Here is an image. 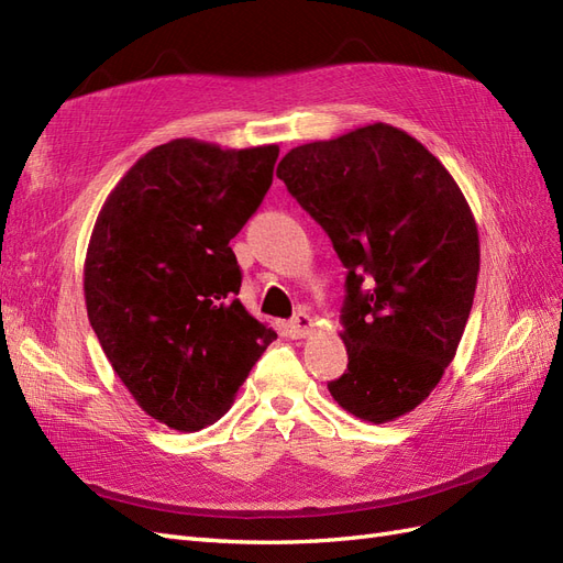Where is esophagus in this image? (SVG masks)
Instances as JSON below:
<instances>
[{
  "instance_id": "obj_1",
  "label": "esophagus",
  "mask_w": 563,
  "mask_h": 563,
  "mask_svg": "<svg viewBox=\"0 0 563 563\" xmlns=\"http://www.w3.org/2000/svg\"><path fill=\"white\" fill-rule=\"evenodd\" d=\"M312 327H314V319L308 312H298L291 321H288L286 331L291 338H305L312 331Z\"/></svg>"
}]
</instances>
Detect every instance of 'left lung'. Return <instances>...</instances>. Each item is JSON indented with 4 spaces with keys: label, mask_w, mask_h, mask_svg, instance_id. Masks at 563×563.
Returning <instances> with one entry per match:
<instances>
[{
    "label": "left lung",
    "mask_w": 563,
    "mask_h": 563,
    "mask_svg": "<svg viewBox=\"0 0 563 563\" xmlns=\"http://www.w3.org/2000/svg\"><path fill=\"white\" fill-rule=\"evenodd\" d=\"M277 178L347 267V371L331 397L373 424L411 413L470 319L479 232L467 199L428 147L383 122L294 147Z\"/></svg>",
    "instance_id": "left-lung-1"
}]
</instances>
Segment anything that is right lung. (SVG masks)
<instances>
[{
	"mask_svg": "<svg viewBox=\"0 0 563 563\" xmlns=\"http://www.w3.org/2000/svg\"><path fill=\"white\" fill-rule=\"evenodd\" d=\"M279 145L152 147L100 209L84 261L91 327L147 416L197 432L228 413L277 333L236 298L230 240L261 207Z\"/></svg>",
	"mask_w": 563,
	"mask_h": 563,
	"instance_id": "obj_1",
	"label": "right lung"
}]
</instances>
